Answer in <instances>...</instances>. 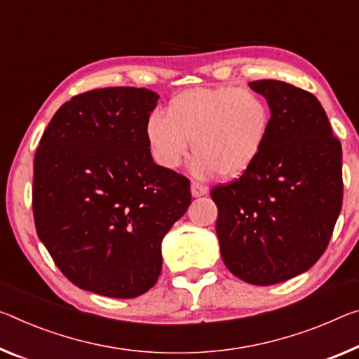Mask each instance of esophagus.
Wrapping results in <instances>:
<instances>
[{
  "label": "esophagus",
  "mask_w": 359,
  "mask_h": 359,
  "mask_svg": "<svg viewBox=\"0 0 359 359\" xmlns=\"http://www.w3.org/2000/svg\"><path fill=\"white\" fill-rule=\"evenodd\" d=\"M209 193V187L200 184V182H191V195L198 198V196H203V195H208Z\"/></svg>",
  "instance_id": "1"
}]
</instances>
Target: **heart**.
<instances>
[{"mask_svg": "<svg viewBox=\"0 0 359 359\" xmlns=\"http://www.w3.org/2000/svg\"><path fill=\"white\" fill-rule=\"evenodd\" d=\"M144 134L158 166L177 169L193 140V174L210 177L220 172L236 179L265 150L271 134V110L260 94L249 89H189L169 100L166 115L150 113Z\"/></svg>", "mask_w": 359, "mask_h": 359, "instance_id": "heart-1", "label": "heart"}]
</instances>
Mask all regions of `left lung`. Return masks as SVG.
<instances>
[{
	"mask_svg": "<svg viewBox=\"0 0 359 359\" xmlns=\"http://www.w3.org/2000/svg\"><path fill=\"white\" fill-rule=\"evenodd\" d=\"M249 88L270 105V139L246 174L210 196L226 269L270 286L310 270L326 251L342 209V145L309 90L276 79Z\"/></svg>",
	"mask_w": 359,
	"mask_h": 359,
	"instance_id": "left-lung-1",
	"label": "left lung"
}]
</instances>
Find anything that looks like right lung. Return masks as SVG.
Listing matches in <instances>:
<instances>
[{
  "instance_id": "right-lung-1",
  "label": "right lung",
  "mask_w": 359,
  "mask_h": 359,
  "mask_svg": "<svg viewBox=\"0 0 359 359\" xmlns=\"http://www.w3.org/2000/svg\"><path fill=\"white\" fill-rule=\"evenodd\" d=\"M159 95L105 88L65 102L33 166L39 240L75 286L133 299L161 273V241L191 203L190 180L153 163L144 128Z\"/></svg>"
}]
</instances>
